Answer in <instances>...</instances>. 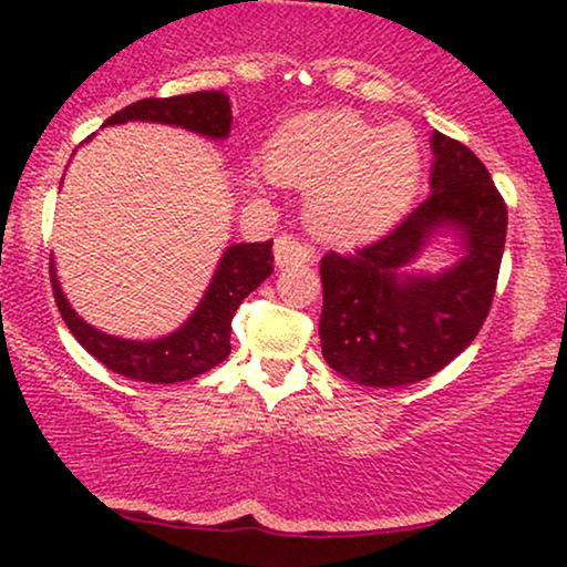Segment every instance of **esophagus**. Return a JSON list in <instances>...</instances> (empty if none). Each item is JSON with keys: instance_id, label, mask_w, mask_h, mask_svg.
Segmentation results:
<instances>
[{"instance_id": "34e87169", "label": "esophagus", "mask_w": 567, "mask_h": 567, "mask_svg": "<svg viewBox=\"0 0 567 567\" xmlns=\"http://www.w3.org/2000/svg\"><path fill=\"white\" fill-rule=\"evenodd\" d=\"M274 252H276V266H278V268H286V266H307V262L315 258L312 247H309L307 243H301V239L293 237V235L276 237Z\"/></svg>"}]
</instances>
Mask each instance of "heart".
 <instances>
[{
    "label": "heart",
    "mask_w": 567,
    "mask_h": 567,
    "mask_svg": "<svg viewBox=\"0 0 567 567\" xmlns=\"http://www.w3.org/2000/svg\"><path fill=\"white\" fill-rule=\"evenodd\" d=\"M268 175L309 190L312 224L330 239H369L392 227L413 200L423 150L405 123L374 126L351 111H315L278 131Z\"/></svg>",
    "instance_id": "obj_1"
}]
</instances>
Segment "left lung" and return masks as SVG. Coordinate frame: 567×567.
<instances>
[{"instance_id": "left-lung-1", "label": "left lung", "mask_w": 567, "mask_h": 567, "mask_svg": "<svg viewBox=\"0 0 567 567\" xmlns=\"http://www.w3.org/2000/svg\"><path fill=\"white\" fill-rule=\"evenodd\" d=\"M431 196L390 235L320 260L322 355L363 386H402L454 361L491 312L506 245V200L470 146L433 131ZM439 226H456L468 255L441 277L396 278Z\"/></svg>"}]
</instances>
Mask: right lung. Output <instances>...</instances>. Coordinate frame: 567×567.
I'll return each mask as SVG.
<instances>
[{"label":"right lung","mask_w":567,"mask_h":567,"mask_svg":"<svg viewBox=\"0 0 567 567\" xmlns=\"http://www.w3.org/2000/svg\"><path fill=\"white\" fill-rule=\"evenodd\" d=\"M126 121H157L169 123V126L190 128L204 136L224 138L231 128V103L224 92L214 90L175 97H146L111 115L105 126ZM270 247H274V239H268V243L231 245L224 252L214 281L190 320L181 330L173 332V336L152 340V343L113 338L90 328L69 307L51 266L53 299H56V307L61 317H64L66 328L80 340L84 351L95 355L100 363H105L115 374L150 384L185 382V379H193L208 369L219 367L229 355L231 317H235L237 307L243 305L247 293L258 289L270 276V270H274V252H270Z\"/></svg>","instance_id":"obj_1"}]
</instances>
